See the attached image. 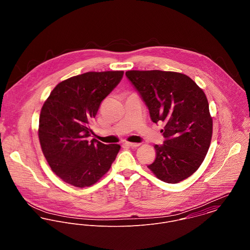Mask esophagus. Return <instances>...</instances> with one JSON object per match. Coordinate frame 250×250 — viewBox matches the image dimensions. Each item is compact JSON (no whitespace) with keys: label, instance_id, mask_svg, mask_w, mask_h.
<instances>
[{"label":"esophagus","instance_id":"obj_1","mask_svg":"<svg viewBox=\"0 0 250 250\" xmlns=\"http://www.w3.org/2000/svg\"><path fill=\"white\" fill-rule=\"evenodd\" d=\"M124 144L127 145V146H130V147H138V146H140V143H124Z\"/></svg>","mask_w":250,"mask_h":250}]
</instances>
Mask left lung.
<instances>
[{"label":"left lung","mask_w":250,"mask_h":250,"mask_svg":"<svg viewBox=\"0 0 250 250\" xmlns=\"http://www.w3.org/2000/svg\"><path fill=\"white\" fill-rule=\"evenodd\" d=\"M125 75L148 107L151 120L165 123V142L155 145L156 159L148 168L169 184L189 177L204 161L213 134L205 93L177 72L131 70Z\"/></svg>","instance_id":"obj_1"}]
</instances>
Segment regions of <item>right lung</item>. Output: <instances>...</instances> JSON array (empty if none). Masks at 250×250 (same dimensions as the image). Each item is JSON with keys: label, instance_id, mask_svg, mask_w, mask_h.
<instances>
[{"label": "right lung", "instance_id": "right-lung-1", "mask_svg": "<svg viewBox=\"0 0 250 250\" xmlns=\"http://www.w3.org/2000/svg\"><path fill=\"white\" fill-rule=\"evenodd\" d=\"M123 71L87 72L60 83L41 108L38 137L52 170L77 188L93 185L110 168L119 144L89 141V123Z\"/></svg>", "mask_w": 250, "mask_h": 250}]
</instances>
